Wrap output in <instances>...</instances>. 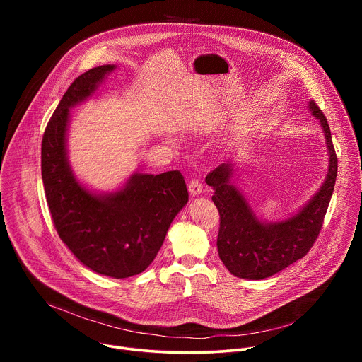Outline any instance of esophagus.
<instances>
[{
	"mask_svg": "<svg viewBox=\"0 0 362 362\" xmlns=\"http://www.w3.org/2000/svg\"><path fill=\"white\" fill-rule=\"evenodd\" d=\"M189 192H190V194L192 196H197V194H200L202 193V189H203V186H202V183L199 182V179H192L190 182H189Z\"/></svg>",
	"mask_w": 362,
	"mask_h": 362,
	"instance_id": "1",
	"label": "esophagus"
}]
</instances>
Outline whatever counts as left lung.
<instances>
[{
    "label": "left lung",
    "instance_id": "1",
    "mask_svg": "<svg viewBox=\"0 0 362 362\" xmlns=\"http://www.w3.org/2000/svg\"><path fill=\"white\" fill-rule=\"evenodd\" d=\"M309 110L320 120L329 153V166L320 192L292 218L264 223L256 218L243 194L230 185L233 165L222 163L206 176L215 189L212 196L219 211V257L228 271L243 279H265L303 257L315 243L334 192L338 159L327 117L309 101Z\"/></svg>",
    "mask_w": 362,
    "mask_h": 362
}]
</instances>
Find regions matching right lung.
<instances>
[{
  "label": "right lung",
  "instance_id": "add662e5",
  "mask_svg": "<svg viewBox=\"0 0 362 362\" xmlns=\"http://www.w3.org/2000/svg\"><path fill=\"white\" fill-rule=\"evenodd\" d=\"M112 64L78 76L60 100L41 141V176L54 228L77 259L116 279L143 272L156 257L168 229L187 203L179 170L133 175L117 192L94 194L74 177L67 160L69 109L90 97Z\"/></svg>",
  "mask_w": 362,
  "mask_h": 362
}]
</instances>
